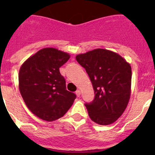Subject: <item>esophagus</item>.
Listing matches in <instances>:
<instances>
[{
    "label": "esophagus",
    "mask_w": 155,
    "mask_h": 155,
    "mask_svg": "<svg viewBox=\"0 0 155 155\" xmlns=\"http://www.w3.org/2000/svg\"><path fill=\"white\" fill-rule=\"evenodd\" d=\"M76 95H77L78 97H79L80 96V94H81V91H80V90H77L76 91Z\"/></svg>",
    "instance_id": "34e87169"
}]
</instances>
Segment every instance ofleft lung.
Segmentation results:
<instances>
[{
	"label": "left lung",
	"mask_w": 155,
	"mask_h": 155,
	"mask_svg": "<svg viewBox=\"0 0 155 155\" xmlns=\"http://www.w3.org/2000/svg\"><path fill=\"white\" fill-rule=\"evenodd\" d=\"M91 79L94 99L85 104L89 117L101 125L115 122L125 110L131 91V67L121 55L96 48L76 55Z\"/></svg>",
	"instance_id": "1"
}]
</instances>
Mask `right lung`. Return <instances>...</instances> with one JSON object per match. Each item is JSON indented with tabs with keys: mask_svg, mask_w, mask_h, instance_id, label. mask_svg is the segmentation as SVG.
I'll list each match as a JSON object with an SVG mask.
<instances>
[{
	"mask_svg": "<svg viewBox=\"0 0 155 155\" xmlns=\"http://www.w3.org/2000/svg\"><path fill=\"white\" fill-rule=\"evenodd\" d=\"M68 53L44 48L23 63L18 73V87L26 106L40 119L52 121L61 118L76 96L66 89L59 68L70 58Z\"/></svg>",
	"mask_w": 155,
	"mask_h": 155,
	"instance_id": "obj_1",
	"label": "right lung"
}]
</instances>
